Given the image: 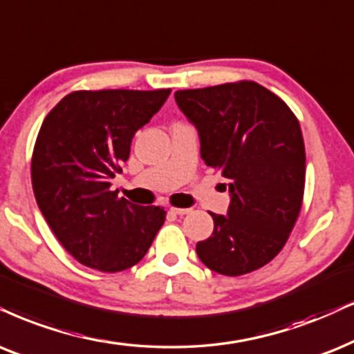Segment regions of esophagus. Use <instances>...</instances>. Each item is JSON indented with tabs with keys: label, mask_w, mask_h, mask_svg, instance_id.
<instances>
[{
	"label": "esophagus",
	"mask_w": 354,
	"mask_h": 354,
	"mask_svg": "<svg viewBox=\"0 0 354 354\" xmlns=\"http://www.w3.org/2000/svg\"><path fill=\"white\" fill-rule=\"evenodd\" d=\"M173 214H176V216H186V214L191 212V209H185V207H171L169 209Z\"/></svg>",
	"instance_id": "obj_1"
}]
</instances>
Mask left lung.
Instances as JSON below:
<instances>
[{"label":"left lung","mask_w":354,"mask_h":354,"mask_svg":"<svg viewBox=\"0 0 354 354\" xmlns=\"http://www.w3.org/2000/svg\"><path fill=\"white\" fill-rule=\"evenodd\" d=\"M198 127L201 156L227 180V216L212 214L214 232L196 252L209 270L241 276L284 248L302 207L306 147L296 114L254 82L174 93Z\"/></svg>","instance_id":"8db88e82"}]
</instances>
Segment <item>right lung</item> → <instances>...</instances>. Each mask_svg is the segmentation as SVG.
I'll list each match as a JSON object with an SVG mask.
<instances>
[{"mask_svg":"<svg viewBox=\"0 0 354 354\" xmlns=\"http://www.w3.org/2000/svg\"><path fill=\"white\" fill-rule=\"evenodd\" d=\"M171 89H80L44 119L32 151L34 196L53 235L82 265L118 272L137 265L167 218L160 205L119 198L111 180L132 137Z\"/></svg>","mask_w":354,"mask_h":354,"instance_id":"add662e5","label":"right lung"}]
</instances>
